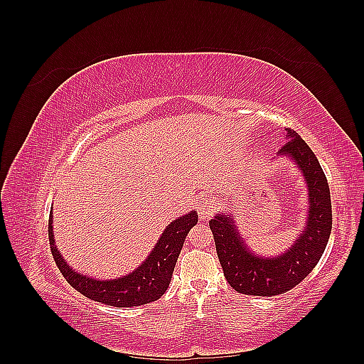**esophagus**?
<instances>
[{"mask_svg":"<svg viewBox=\"0 0 364 364\" xmlns=\"http://www.w3.org/2000/svg\"><path fill=\"white\" fill-rule=\"evenodd\" d=\"M197 213H199L200 218H205V220L213 217L215 213L214 200L209 199V197H203V199H200L199 203H197Z\"/></svg>","mask_w":364,"mask_h":364,"instance_id":"esophagus-1","label":"esophagus"}]
</instances>
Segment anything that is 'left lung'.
Listing matches in <instances>:
<instances>
[{
    "label": "left lung",
    "mask_w": 364,
    "mask_h": 364,
    "mask_svg": "<svg viewBox=\"0 0 364 364\" xmlns=\"http://www.w3.org/2000/svg\"><path fill=\"white\" fill-rule=\"evenodd\" d=\"M285 130L287 142L278 155L291 158L302 171L310 205L306 225L294 245L273 258L258 257L240 237L232 215L218 213L209 222L225 278L243 294L277 296L296 287L317 266L331 234V194L325 173L306 142L293 129Z\"/></svg>",
    "instance_id": "left-lung-1"
}]
</instances>
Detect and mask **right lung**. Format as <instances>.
<instances>
[{"label":"right lung","mask_w":364,"mask_h":364,"mask_svg":"<svg viewBox=\"0 0 364 364\" xmlns=\"http://www.w3.org/2000/svg\"><path fill=\"white\" fill-rule=\"evenodd\" d=\"M197 218L199 217H197L196 211L176 218L164 230L156 246L153 247L150 255L138 269L121 278L107 281L87 278L86 274L77 273L62 258L59 250L54 246L53 211L48 220V240L56 266L73 289L92 301L106 305L118 308L138 306L158 301L167 291L185 237L197 223Z\"/></svg>","instance_id":"1"}]
</instances>
